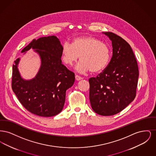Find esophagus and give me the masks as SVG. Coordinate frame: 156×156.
Wrapping results in <instances>:
<instances>
[{
  "instance_id": "1",
  "label": "esophagus",
  "mask_w": 156,
  "mask_h": 156,
  "mask_svg": "<svg viewBox=\"0 0 156 156\" xmlns=\"http://www.w3.org/2000/svg\"><path fill=\"white\" fill-rule=\"evenodd\" d=\"M82 79H83V78L81 77V76H80L79 75H75V80L76 81H80V80H81Z\"/></svg>"
}]
</instances>
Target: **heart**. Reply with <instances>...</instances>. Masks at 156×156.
<instances>
[{"instance_id":"heart-1","label":"heart","mask_w":156,"mask_h":156,"mask_svg":"<svg viewBox=\"0 0 156 156\" xmlns=\"http://www.w3.org/2000/svg\"><path fill=\"white\" fill-rule=\"evenodd\" d=\"M62 59L69 66H73L80 58L76 67L81 73L90 71L99 73L107 67L111 59L109 47L99 40L92 36L76 37L72 45L65 43L62 48Z\"/></svg>"}]
</instances>
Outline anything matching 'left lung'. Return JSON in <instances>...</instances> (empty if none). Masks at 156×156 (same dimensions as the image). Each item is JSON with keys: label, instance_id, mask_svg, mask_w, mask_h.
I'll return each instance as SVG.
<instances>
[{"label": "left lung", "instance_id": "8db88e82", "mask_svg": "<svg viewBox=\"0 0 156 156\" xmlns=\"http://www.w3.org/2000/svg\"><path fill=\"white\" fill-rule=\"evenodd\" d=\"M102 33L112 41L113 55L104 71L89 79V100L95 113L112 116L123 110L135 98L139 69L127 42L112 32Z\"/></svg>", "mask_w": 156, "mask_h": 156}]
</instances>
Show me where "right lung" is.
Instances as JSON below:
<instances>
[{
	"label": "right lung",
	"mask_w": 156,
	"mask_h": 156,
	"mask_svg": "<svg viewBox=\"0 0 156 156\" xmlns=\"http://www.w3.org/2000/svg\"><path fill=\"white\" fill-rule=\"evenodd\" d=\"M62 46L55 36L34 39L21 51L30 48L39 55L41 66L34 78L23 79L18 69L20 58L13 65L12 87L23 106L31 113L43 117H51L62 111L66 92L75 81V74L62 64Z\"/></svg>",
	"instance_id": "1"
}]
</instances>
